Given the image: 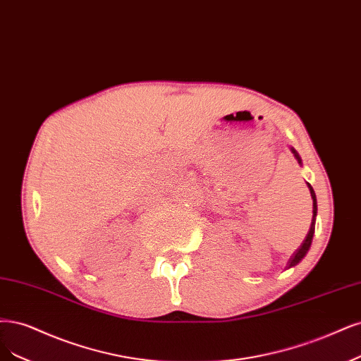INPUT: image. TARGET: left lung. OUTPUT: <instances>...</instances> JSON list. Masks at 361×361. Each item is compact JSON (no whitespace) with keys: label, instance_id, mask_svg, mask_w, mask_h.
Listing matches in <instances>:
<instances>
[{"label":"left lung","instance_id":"1","mask_svg":"<svg viewBox=\"0 0 361 361\" xmlns=\"http://www.w3.org/2000/svg\"><path fill=\"white\" fill-rule=\"evenodd\" d=\"M291 149V152L294 154V157H295V159H297V163H299L300 166H302V158H300V155H299V152L295 151L294 147H290ZM307 188H309V191H310V197H312V202H314V210H312V222H310V228H309V231H307V235L305 238V240H303V243L300 245V247H297L295 250V252L291 255V258H290V261H288V269L290 267H294V266H297L300 263V261L305 258V255L307 254V251H309V247H310V243H312V239H314V233H315V219H317V210H318V206H317V195H315V191H314V188L312 186H310V183H307Z\"/></svg>","mask_w":361,"mask_h":361}]
</instances>
